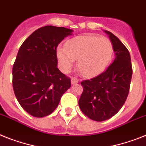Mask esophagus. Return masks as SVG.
Here are the masks:
<instances>
[{
    "label": "esophagus",
    "instance_id": "esophagus-1",
    "mask_svg": "<svg viewBox=\"0 0 146 146\" xmlns=\"http://www.w3.org/2000/svg\"><path fill=\"white\" fill-rule=\"evenodd\" d=\"M79 82V80L76 79V78H75V77H72L71 78V83L73 84H76V83Z\"/></svg>",
    "mask_w": 146,
    "mask_h": 146
}]
</instances>
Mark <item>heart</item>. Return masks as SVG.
<instances>
[{"instance_id": "heart-1", "label": "heart", "mask_w": 146, "mask_h": 146, "mask_svg": "<svg viewBox=\"0 0 146 146\" xmlns=\"http://www.w3.org/2000/svg\"><path fill=\"white\" fill-rule=\"evenodd\" d=\"M113 55L111 41L93 34L73 38L66 43V47L60 46L57 50V58L63 72L70 71L78 59V68L85 77H94L102 73L111 62Z\"/></svg>"}]
</instances>
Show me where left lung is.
Masks as SVG:
<instances>
[{
  "label": "left lung",
  "mask_w": 146,
  "mask_h": 146,
  "mask_svg": "<svg viewBox=\"0 0 146 146\" xmlns=\"http://www.w3.org/2000/svg\"><path fill=\"white\" fill-rule=\"evenodd\" d=\"M105 32L111 39L116 58L103 73L81 82L83 92L79 100L83 113L97 122L111 118L123 106L133 73L128 49L111 32Z\"/></svg>",
  "instance_id": "obj_1"
}]
</instances>
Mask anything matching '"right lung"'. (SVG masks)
<instances>
[{
    "label": "right lung",
    "instance_id": "add662e5",
    "mask_svg": "<svg viewBox=\"0 0 146 146\" xmlns=\"http://www.w3.org/2000/svg\"><path fill=\"white\" fill-rule=\"evenodd\" d=\"M72 32L45 26L34 31L18 50L13 67V90L21 106L33 117L52 113L70 88V78L57 67L56 49Z\"/></svg>",
    "mask_w": 146,
    "mask_h": 146
}]
</instances>
